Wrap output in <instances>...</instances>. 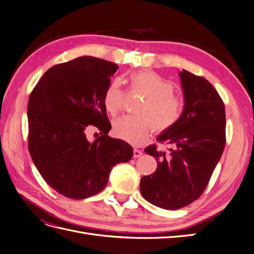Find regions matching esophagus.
Returning a JSON list of instances; mask_svg holds the SVG:
<instances>
[{"label": "esophagus", "instance_id": "1", "mask_svg": "<svg viewBox=\"0 0 254 254\" xmlns=\"http://www.w3.org/2000/svg\"><path fill=\"white\" fill-rule=\"evenodd\" d=\"M142 154H143V152L141 151V150H139V149H134V154H133V156H134V158L135 159H137V158H140L141 156H142Z\"/></svg>", "mask_w": 254, "mask_h": 254}]
</instances>
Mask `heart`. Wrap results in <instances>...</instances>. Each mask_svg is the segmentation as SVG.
<instances>
[{
    "label": "heart",
    "instance_id": "1",
    "mask_svg": "<svg viewBox=\"0 0 254 254\" xmlns=\"http://www.w3.org/2000/svg\"><path fill=\"white\" fill-rule=\"evenodd\" d=\"M130 92L143 96L136 108L138 116H125L113 124V135L131 145L140 146L148 140L151 129L163 133L179 123L183 101L174 95V86L151 70H140L129 75ZM127 93L119 80L113 81L105 94L107 111L116 116L123 111Z\"/></svg>",
    "mask_w": 254,
    "mask_h": 254
}]
</instances>
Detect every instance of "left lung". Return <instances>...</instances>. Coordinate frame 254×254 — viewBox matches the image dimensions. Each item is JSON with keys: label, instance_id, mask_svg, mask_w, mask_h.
Wrapping results in <instances>:
<instances>
[{"label": "left lung", "instance_id": "8db88e82", "mask_svg": "<svg viewBox=\"0 0 254 254\" xmlns=\"http://www.w3.org/2000/svg\"><path fill=\"white\" fill-rule=\"evenodd\" d=\"M185 106L180 121L157 138L168 152L147 146L157 170L140 181L142 196L153 205L179 209L200 197L225 146V108L214 86L188 70L180 72Z\"/></svg>", "mask_w": 254, "mask_h": 254}]
</instances>
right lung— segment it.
Wrapping results in <instances>:
<instances>
[{
    "label": "right lung",
    "mask_w": 254,
    "mask_h": 254,
    "mask_svg": "<svg viewBox=\"0 0 254 254\" xmlns=\"http://www.w3.org/2000/svg\"><path fill=\"white\" fill-rule=\"evenodd\" d=\"M118 66L90 56L57 64L42 75L28 104L29 151L46 183L59 194L84 199L100 193L111 169L133 157L124 140L108 136L105 94ZM101 136L93 142L85 131Z\"/></svg>",
    "instance_id": "right-lung-1"
}]
</instances>
